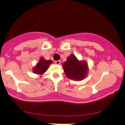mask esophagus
I'll list each match as a JSON object with an SVG mask.
<instances>
[{"instance_id": "esophagus-1", "label": "esophagus", "mask_w": 125, "mask_h": 125, "mask_svg": "<svg viewBox=\"0 0 125 125\" xmlns=\"http://www.w3.org/2000/svg\"><path fill=\"white\" fill-rule=\"evenodd\" d=\"M55 63L57 64V65H59V64H60V60H55Z\"/></svg>"}]
</instances>
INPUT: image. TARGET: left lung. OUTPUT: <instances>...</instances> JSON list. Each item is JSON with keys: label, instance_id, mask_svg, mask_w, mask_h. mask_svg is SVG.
Listing matches in <instances>:
<instances>
[{"label": "left lung", "instance_id": "obj_1", "mask_svg": "<svg viewBox=\"0 0 125 125\" xmlns=\"http://www.w3.org/2000/svg\"><path fill=\"white\" fill-rule=\"evenodd\" d=\"M62 66L66 76L73 80H82L88 72L87 63L78 60L74 54H71Z\"/></svg>", "mask_w": 125, "mask_h": 125}]
</instances>
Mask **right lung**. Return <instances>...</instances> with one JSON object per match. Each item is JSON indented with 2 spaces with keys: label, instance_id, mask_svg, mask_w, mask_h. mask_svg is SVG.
Wrapping results in <instances>:
<instances>
[{
  "label": "right lung",
  "instance_id": "add662e5",
  "mask_svg": "<svg viewBox=\"0 0 125 125\" xmlns=\"http://www.w3.org/2000/svg\"><path fill=\"white\" fill-rule=\"evenodd\" d=\"M52 63V62L51 60H46L43 57H41L39 62L33 68V72L38 74H43L45 71H46L48 68Z\"/></svg>",
  "mask_w": 125,
  "mask_h": 125
}]
</instances>
